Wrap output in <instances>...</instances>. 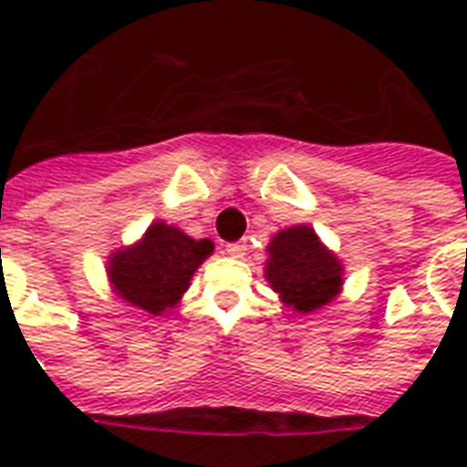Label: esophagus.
<instances>
[{"mask_svg":"<svg viewBox=\"0 0 467 467\" xmlns=\"http://www.w3.org/2000/svg\"><path fill=\"white\" fill-rule=\"evenodd\" d=\"M224 253L230 254V257H244V253H247V243L224 244Z\"/></svg>","mask_w":467,"mask_h":467,"instance_id":"1","label":"esophagus"}]
</instances>
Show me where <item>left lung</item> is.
Segmentation results:
<instances>
[{"instance_id":"8db88e82","label":"left lung","mask_w":467,"mask_h":467,"mask_svg":"<svg viewBox=\"0 0 467 467\" xmlns=\"http://www.w3.org/2000/svg\"><path fill=\"white\" fill-rule=\"evenodd\" d=\"M267 250L270 260L265 277L270 280L275 293H280L283 303L293 305L295 310L313 313L340 293L343 265L325 250L310 227H287L275 234Z\"/></svg>"}]
</instances>
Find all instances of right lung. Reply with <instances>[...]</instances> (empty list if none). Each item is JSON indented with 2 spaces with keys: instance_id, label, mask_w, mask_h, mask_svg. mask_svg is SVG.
<instances>
[{
  "instance_id": "1",
  "label": "right lung",
  "mask_w": 467,
  "mask_h": 467,
  "mask_svg": "<svg viewBox=\"0 0 467 467\" xmlns=\"http://www.w3.org/2000/svg\"><path fill=\"white\" fill-rule=\"evenodd\" d=\"M210 253V240H192L177 227L154 223L144 233L142 243L115 253L109 280L122 300L160 315L180 300L192 273Z\"/></svg>"
}]
</instances>
